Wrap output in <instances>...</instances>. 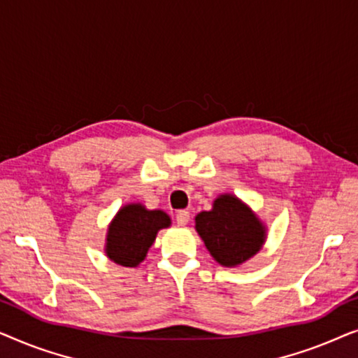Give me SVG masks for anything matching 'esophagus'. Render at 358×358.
I'll return each instance as SVG.
<instances>
[{
  "label": "esophagus",
  "instance_id": "obj_1",
  "mask_svg": "<svg viewBox=\"0 0 358 358\" xmlns=\"http://www.w3.org/2000/svg\"><path fill=\"white\" fill-rule=\"evenodd\" d=\"M189 218L190 215L187 210H179V212L176 213V222H178L179 227H185V224L189 223Z\"/></svg>",
  "mask_w": 358,
  "mask_h": 358
}]
</instances>
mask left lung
Wrapping results in <instances>:
<instances>
[{
	"label": "left lung",
	"instance_id": "left-lung-1",
	"mask_svg": "<svg viewBox=\"0 0 358 358\" xmlns=\"http://www.w3.org/2000/svg\"><path fill=\"white\" fill-rule=\"evenodd\" d=\"M195 229L210 256L224 267L241 266L256 256L267 236L257 215L231 194L215 199L210 212H200Z\"/></svg>",
	"mask_w": 358,
	"mask_h": 358
}]
</instances>
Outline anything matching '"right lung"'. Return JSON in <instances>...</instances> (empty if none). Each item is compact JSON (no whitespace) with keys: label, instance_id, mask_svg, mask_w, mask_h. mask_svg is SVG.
Instances as JSON below:
<instances>
[{"label":"right lung","instance_id":"right-lung-1","mask_svg":"<svg viewBox=\"0 0 358 358\" xmlns=\"http://www.w3.org/2000/svg\"><path fill=\"white\" fill-rule=\"evenodd\" d=\"M171 227V218L163 210H148L141 203L122 207L109 224L106 254L124 267H136L145 261L159 229Z\"/></svg>","mask_w":358,"mask_h":358}]
</instances>
